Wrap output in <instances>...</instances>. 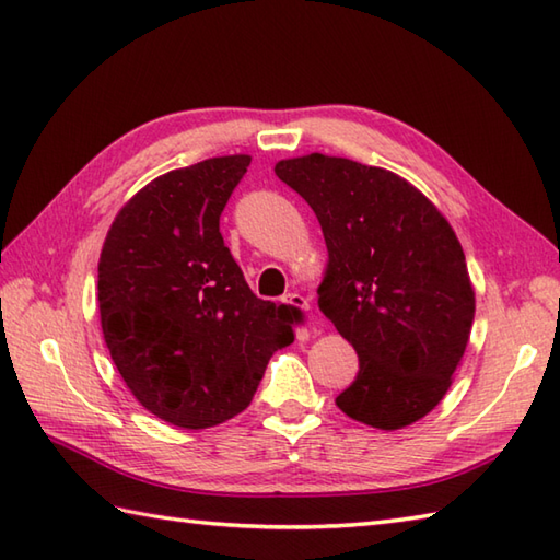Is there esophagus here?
Here are the masks:
<instances>
[{
    "instance_id": "34e87169",
    "label": "esophagus",
    "mask_w": 560,
    "mask_h": 560,
    "mask_svg": "<svg viewBox=\"0 0 560 560\" xmlns=\"http://www.w3.org/2000/svg\"><path fill=\"white\" fill-rule=\"evenodd\" d=\"M283 303L291 305V307H299V311H311V301H307L305 295H301V293L283 295Z\"/></svg>"
}]
</instances>
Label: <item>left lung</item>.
<instances>
[{
	"mask_svg": "<svg viewBox=\"0 0 560 560\" xmlns=\"http://www.w3.org/2000/svg\"><path fill=\"white\" fill-rule=\"evenodd\" d=\"M323 225L319 311L359 353L337 397L353 421L397 431L452 385L474 323V289L447 219L397 173L307 153L273 165Z\"/></svg>",
	"mask_w": 560,
	"mask_h": 560,
	"instance_id": "8db88e82",
	"label": "left lung"
}]
</instances>
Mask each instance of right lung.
Returning a JSON list of instances; mask_svg holds the SVG:
<instances>
[{
	"instance_id": "1",
	"label": "right lung",
	"mask_w": 560,
	"mask_h": 560,
	"mask_svg": "<svg viewBox=\"0 0 560 560\" xmlns=\"http://www.w3.org/2000/svg\"><path fill=\"white\" fill-rule=\"evenodd\" d=\"M249 156L207 159L141 187L98 261L105 343L141 407L199 431L253 401L273 351L293 341L289 305L249 291L219 219Z\"/></svg>"
}]
</instances>
